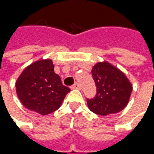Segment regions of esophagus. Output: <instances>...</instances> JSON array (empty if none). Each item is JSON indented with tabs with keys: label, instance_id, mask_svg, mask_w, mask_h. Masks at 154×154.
Returning <instances> with one entry per match:
<instances>
[{
	"label": "esophagus",
	"instance_id": "obj_1",
	"mask_svg": "<svg viewBox=\"0 0 154 154\" xmlns=\"http://www.w3.org/2000/svg\"><path fill=\"white\" fill-rule=\"evenodd\" d=\"M71 88H72V89H80V88H81L80 84L77 83V82H76V83L73 84V85H72V86L71 87Z\"/></svg>",
	"mask_w": 154,
	"mask_h": 154
}]
</instances>
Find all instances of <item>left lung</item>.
<instances>
[{"label":"left lung","mask_w":154,"mask_h":154,"mask_svg":"<svg viewBox=\"0 0 154 154\" xmlns=\"http://www.w3.org/2000/svg\"><path fill=\"white\" fill-rule=\"evenodd\" d=\"M97 86V95L87 99L92 112L107 116L118 113L129 103L133 87L125 74L107 62L97 63L91 70Z\"/></svg>","instance_id":"left-lung-1"}]
</instances>
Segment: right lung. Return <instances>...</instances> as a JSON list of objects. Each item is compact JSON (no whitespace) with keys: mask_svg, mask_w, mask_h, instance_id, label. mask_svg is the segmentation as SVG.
Segmentation results:
<instances>
[{"mask_svg":"<svg viewBox=\"0 0 154 154\" xmlns=\"http://www.w3.org/2000/svg\"><path fill=\"white\" fill-rule=\"evenodd\" d=\"M15 87L23 106L42 116L57 110L70 91L54 72V65L49 58L36 61L25 67Z\"/></svg>","mask_w":154,"mask_h":154,"instance_id":"obj_1","label":"right lung"}]
</instances>
